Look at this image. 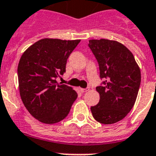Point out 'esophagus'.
Masks as SVG:
<instances>
[{"label":"esophagus","instance_id":"esophagus-1","mask_svg":"<svg viewBox=\"0 0 156 156\" xmlns=\"http://www.w3.org/2000/svg\"><path fill=\"white\" fill-rule=\"evenodd\" d=\"M90 90V88L87 87V88H80V90L82 93H84V92H87L88 90Z\"/></svg>","mask_w":156,"mask_h":156}]
</instances>
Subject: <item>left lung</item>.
<instances>
[{
	"mask_svg": "<svg viewBox=\"0 0 156 156\" xmlns=\"http://www.w3.org/2000/svg\"><path fill=\"white\" fill-rule=\"evenodd\" d=\"M88 46L97 60L100 77L96 87L100 102L90 108L93 117L104 125L121 121L134 105L141 72L134 56L122 44L109 40H90Z\"/></svg>",
	"mask_w": 156,
	"mask_h": 156,
	"instance_id": "left-lung-1",
	"label": "left lung"
}]
</instances>
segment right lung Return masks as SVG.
<instances>
[{
	"mask_svg": "<svg viewBox=\"0 0 156 156\" xmlns=\"http://www.w3.org/2000/svg\"><path fill=\"white\" fill-rule=\"evenodd\" d=\"M79 42L43 39L21 56L18 66L21 99L31 116L40 122L62 121L78 97L73 88L59 84L56 79L66 72L67 59Z\"/></svg>",
	"mask_w": 156,
	"mask_h": 156,
	"instance_id": "right-lung-1",
	"label": "right lung"
}]
</instances>
